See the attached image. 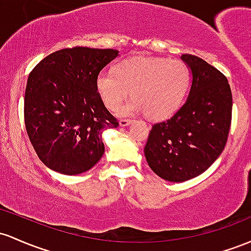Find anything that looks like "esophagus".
Returning <instances> with one entry per match:
<instances>
[{"label":"esophagus","instance_id":"obj_1","mask_svg":"<svg viewBox=\"0 0 251 251\" xmlns=\"http://www.w3.org/2000/svg\"><path fill=\"white\" fill-rule=\"evenodd\" d=\"M131 122H133L131 120H121L120 121V126H126L131 125Z\"/></svg>","mask_w":251,"mask_h":251}]
</instances>
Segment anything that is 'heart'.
Here are the masks:
<instances>
[{"instance_id":"b5f03b06","label":"heart","mask_w":251,"mask_h":251,"mask_svg":"<svg viewBox=\"0 0 251 251\" xmlns=\"http://www.w3.org/2000/svg\"><path fill=\"white\" fill-rule=\"evenodd\" d=\"M191 81L185 61L168 58L134 57L118 64L116 72L103 70L96 86L106 108H118L133 95L134 100L118 109V115L145 111L151 120H162L184 102Z\"/></svg>"}]
</instances>
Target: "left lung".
Instances as JSON below:
<instances>
[{"label":"left lung","mask_w":251,"mask_h":251,"mask_svg":"<svg viewBox=\"0 0 251 251\" xmlns=\"http://www.w3.org/2000/svg\"><path fill=\"white\" fill-rule=\"evenodd\" d=\"M192 75L186 102L151 126L145 156L160 178L182 182L201 176L218 159L231 125L232 95L226 77L202 59L182 54Z\"/></svg>","instance_id":"8db88e82"}]
</instances>
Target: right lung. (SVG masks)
<instances>
[{
    "instance_id": "add662e5",
    "label": "right lung",
    "mask_w": 251,
    "mask_h": 251,
    "mask_svg": "<svg viewBox=\"0 0 251 251\" xmlns=\"http://www.w3.org/2000/svg\"><path fill=\"white\" fill-rule=\"evenodd\" d=\"M116 50L73 47L42 59L29 73L25 125L39 159L52 171L75 176L104 154L102 134L118 126L97 91V75Z\"/></svg>"
}]
</instances>
